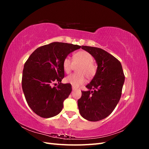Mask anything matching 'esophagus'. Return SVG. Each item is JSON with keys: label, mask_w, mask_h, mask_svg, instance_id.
Segmentation results:
<instances>
[{"label": "esophagus", "mask_w": 149, "mask_h": 149, "mask_svg": "<svg viewBox=\"0 0 149 149\" xmlns=\"http://www.w3.org/2000/svg\"><path fill=\"white\" fill-rule=\"evenodd\" d=\"M76 89L75 88H74V87H72V90H73V91H75Z\"/></svg>", "instance_id": "34e87169"}]
</instances>
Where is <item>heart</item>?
<instances>
[{
    "mask_svg": "<svg viewBox=\"0 0 149 149\" xmlns=\"http://www.w3.org/2000/svg\"><path fill=\"white\" fill-rule=\"evenodd\" d=\"M93 60L91 54L84 50L75 53L73 61L69 56H66L63 61V68L65 73H69L74 66H79L76 70L77 73L67 76L65 82L70 84L74 88H78L85 82L84 76L88 79L93 78L97 72V66Z\"/></svg>",
    "mask_w": 149,
    "mask_h": 149,
    "instance_id": "obj_1",
    "label": "heart"
}]
</instances>
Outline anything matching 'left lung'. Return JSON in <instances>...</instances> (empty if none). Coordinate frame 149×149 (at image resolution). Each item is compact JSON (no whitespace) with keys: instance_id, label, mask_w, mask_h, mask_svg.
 I'll list each match as a JSON object with an SVG mask.
<instances>
[{"instance_id":"obj_1","label":"left lung","mask_w":149,"mask_h":149,"mask_svg":"<svg viewBox=\"0 0 149 149\" xmlns=\"http://www.w3.org/2000/svg\"><path fill=\"white\" fill-rule=\"evenodd\" d=\"M81 48L91 54L97 68L95 76L86 86L89 91H81L78 109L85 119L99 121L110 115L118 104L125 76L120 61L109 53L96 47L82 46Z\"/></svg>"}]
</instances>
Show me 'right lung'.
Instances as JSON below:
<instances>
[{
	"label": "right lung",
	"mask_w": 149,
	"mask_h": 149,
	"mask_svg": "<svg viewBox=\"0 0 149 149\" xmlns=\"http://www.w3.org/2000/svg\"><path fill=\"white\" fill-rule=\"evenodd\" d=\"M81 46L53 42L36 49L24 65L22 89L28 105L43 118L55 116L61 111L63 101L72 91L70 84H63L65 76L63 61ZM58 83L56 87L52 84Z\"/></svg>",
	"instance_id": "1"
}]
</instances>
